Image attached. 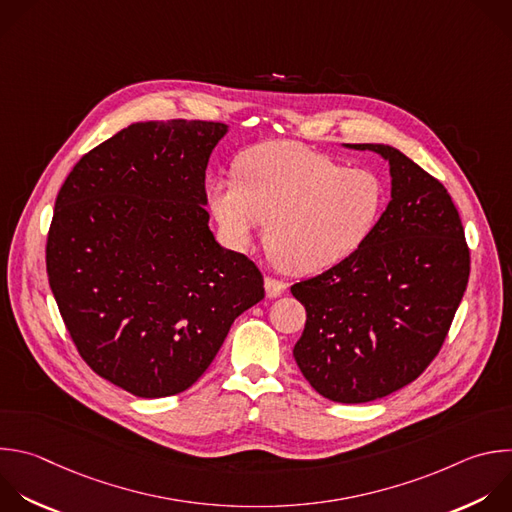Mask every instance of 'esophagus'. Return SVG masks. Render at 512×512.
<instances>
[{
	"mask_svg": "<svg viewBox=\"0 0 512 512\" xmlns=\"http://www.w3.org/2000/svg\"><path fill=\"white\" fill-rule=\"evenodd\" d=\"M285 283L281 279H275V277H265V291H267V297H279L283 291H285Z\"/></svg>",
	"mask_w": 512,
	"mask_h": 512,
	"instance_id": "34e87169",
	"label": "esophagus"
}]
</instances>
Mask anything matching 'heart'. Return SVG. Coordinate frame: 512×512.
<instances>
[{
    "label": "heart",
    "instance_id": "heart-1",
    "mask_svg": "<svg viewBox=\"0 0 512 512\" xmlns=\"http://www.w3.org/2000/svg\"><path fill=\"white\" fill-rule=\"evenodd\" d=\"M237 179H217L207 197L231 245L247 249L263 223L275 261L291 275H311L356 253L386 203L380 177L348 168L293 142L249 150Z\"/></svg>",
    "mask_w": 512,
    "mask_h": 512
}]
</instances>
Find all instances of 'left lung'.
<instances>
[{
  "instance_id": "left-lung-1",
  "label": "left lung",
  "mask_w": 512,
  "mask_h": 512,
  "mask_svg": "<svg viewBox=\"0 0 512 512\" xmlns=\"http://www.w3.org/2000/svg\"><path fill=\"white\" fill-rule=\"evenodd\" d=\"M392 201L348 259L291 285L307 319L293 358L315 392L364 404L414 382L442 350L470 275L464 227L446 187L384 144Z\"/></svg>"
}]
</instances>
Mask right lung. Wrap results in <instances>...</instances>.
Here are the masks:
<instances>
[{
	"label": "right lung",
	"instance_id": "add662e5",
	"mask_svg": "<svg viewBox=\"0 0 512 512\" xmlns=\"http://www.w3.org/2000/svg\"><path fill=\"white\" fill-rule=\"evenodd\" d=\"M227 126L150 120L86 152L64 181L46 269L80 358L110 384L164 398L211 366L263 275L211 229L205 173Z\"/></svg>",
	"mask_w": 512,
	"mask_h": 512
}]
</instances>
